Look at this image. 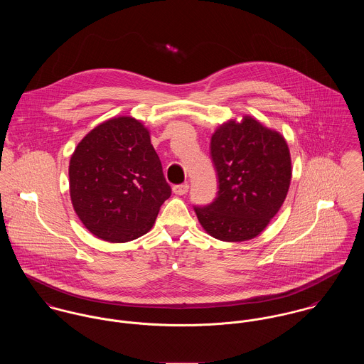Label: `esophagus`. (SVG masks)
<instances>
[{
    "mask_svg": "<svg viewBox=\"0 0 364 364\" xmlns=\"http://www.w3.org/2000/svg\"><path fill=\"white\" fill-rule=\"evenodd\" d=\"M188 189H189V186H188L186 183H182V185H175V186L172 188L173 193H175V195H179V196H182V195H186V193H188Z\"/></svg>",
    "mask_w": 364,
    "mask_h": 364,
    "instance_id": "1",
    "label": "esophagus"
}]
</instances>
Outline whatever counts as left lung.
I'll list each match as a JSON object with an SVG mask.
<instances>
[{
	"mask_svg": "<svg viewBox=\"0 0 364 364\" xmlns=\"http://www.w3.org/2000/svg\"><path fill=\"white\" fill-rule=\"evenodd\" d=\"M210 154L218 176L213 203L195 211L211 237L225 242L259 235L280 210L291 181L284 137L251 116L228 120L211 136Z\"/></svg>",
	"mask_w": 364,
	"mask_h": 364,
	"instance_id": "1",
	"label": "left lung"
}]
</instances>
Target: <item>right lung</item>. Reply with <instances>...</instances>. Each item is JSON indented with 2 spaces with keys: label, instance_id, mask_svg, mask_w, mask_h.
Segmentation results:
<instances>
[{
  "label": "right lung",
  "instance_id": "add662e5",
  "mask_svg": "<svg viewBox=\"0 0 364 364\" xmlns=\"http://www.w3.org/2000/svg\"><path fill=\"white\" fill-rule=\"evenodd\" d=\"M68 176L78 218L109 242L149 232L171 196L150 132L132 116L112 117L92 129L75 147Z\"/></svg>",
  "mask_w": 364,
  "mask_h": 364
}]
</instances>
